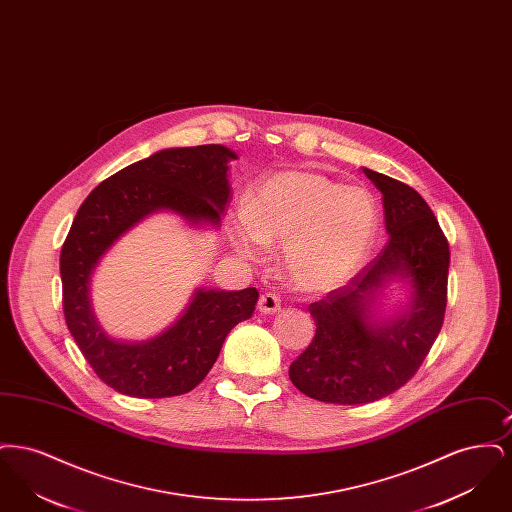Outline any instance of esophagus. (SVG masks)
Listing matches in <instances>:
<instances>
[{"mask_svg": "<svg viewBox=\"0 0 512 512\" xmlns=\"http://www.w3.org/2000/svg\"><path fill=\"white\" fill-rule=\"evenodd\" d=\"M257 309L261 315H274L280 311V297L276 293L267 292L259 297Z\"/></svg>", "mask_w": 512, "mask_h": 512, "instance_id": "obj_1", "label": "esophagus"}]
</instances>
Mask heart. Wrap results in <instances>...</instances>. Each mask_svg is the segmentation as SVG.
Masks as SVG:
<instances>
[{
  "mask_svg": "<svg viewBox=\"0 0 512 512\" xmlns=\"http://www.w3.org/2000/svg\"><path fill=\"white\" fill-rule=\"evenodd\" d=\"M378 234V205L361 186L326 174L282 172L249 197L232 242L251 261L284 244V267L303 290H328L363 263Z\"/></svg>",
  "mask_w": 512,
  "mask_h": 512,
  "instance_id": "1",
  "label": "heart"
}]
</instances>
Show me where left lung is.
Returning <instances> with one entry per match:
<instances>
[{"instance_id":"8db88e82","label":"left lung","mask_w":512,"mask_h":512,"mask_svg":"<svg viewBox=\"0 0 512 512\" xmlns=\"http://www.w3.org/2000/svg\"><path fill=\"white\" fill-rule=\"evenodd\" d=\"M363 172L382 192L390 240L345 286L309 305L317 334L290 365L297 390L336 405H365L405 386L438 338L447 305L449 244L432 209L411 186ZM393 281L408 284L410 301L382 318L377 305Z\"/></svg>"}]
</instances>
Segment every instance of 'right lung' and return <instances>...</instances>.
Here are the masks:
<instances>
[{"label":"right lung","instance_id":"obj_1","mask_svg":"<svg viewBox=\"0 0 512 512\" xmlns=\"http://www.w3.org/2000/svg\"><path fill=\"white\" fill-rule=\"evenodd\" d=\"M232 159L238 155L219 144L161 149L103 180L74 217L59 261L65 320L94 372L122 395L159 399L194 390L215 365L228 332L255 311V288H197L165 332L126 341L103 330L90 297L101 257L149 215L171 211L195 228H219L230 201Z\"/></svg>","mask_w":512,"mask_h":512}]
</instances>
